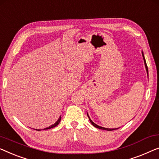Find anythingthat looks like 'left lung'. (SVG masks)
<instances>
[{"instance_id":"1","label":"left lung","mask_w":159,"mask_h":159,"mask_svg":"<svg viewBox=\"0 0 159 159\" xmlns=\"http://www.w3.org/2000/svg\"><path fill=\"white\" fill-rule=\"evenodd\" d=\"M142 55H143V60H144V63H145V66H146V71H147V73L148 74V67H147V65H146V60H145V58H144V56H143V53H142ZM87 116H88V117H89V120H90V121H91V124L93 125V126H95L96 128H98V129H103V130H107V131H113V130H116V129H106V128H103V127H101V126H99V125H96V124H94V123L92 121V120H91V118H89V115L87 114Z\"/></svg>"}]
</instances>
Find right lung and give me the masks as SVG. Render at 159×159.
Segmentation results:
<instances>
[{
  "label": "right lung",
  "instance_id": "obj_1",
  "mask_svg": "<svg viewBox=\"0 0 159 159\" xmlns=\"http://www.w3.org/2000/svg\"><path fill=\"white\" fill-rule=\"evenodd\" d=\"M61 116H60V118H58V120H57V121H56V122L55 123V124H54L53 125H51V126H49V127L46 128V129H52V128L56 127V125H58L59 123H60V121H61ZM36 130H37V129H36ZM37 131H41V130H37Z\"/></svg>",
  "mask_w": 159,
  "mask_h": 159
}]
</instances>
